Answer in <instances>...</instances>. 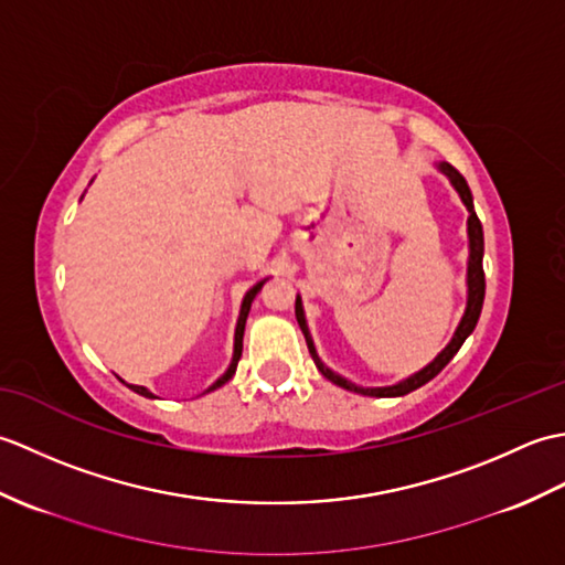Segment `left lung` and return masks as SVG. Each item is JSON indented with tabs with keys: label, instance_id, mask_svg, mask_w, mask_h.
Masks as SVG:
<instances>
[{
	"label": "left lung",
	"instance_id": "obj_1",
	"mask_svg": "<svg viewBox=\"0 0 565 565\" xmlns=\"http://www.w3.org/2000/svg\"><path fill=\"white\" fill-rule=\"evenodd\" d=\"M437 170L449 179L451 186L456 189V194H459L461 203L468 211V221H466V233H468V264H466V308H463V316L459 320V326H456L451 340L447 342V347L431 359L427 366H423L415 374H411L407 379L398 381V383H391V386H359V383L344 379L338 371H332L322 359L318 356L316 350V342H313V334H310L308 328V320H306V310H303V298L296 296V320L298 326H301L303 334H306V342H308V350L310 356H313V362L318 366V371L328 381H332L334 386L347 388V391H354V393H362V395H374V398H398V395H407L413 393L415 388L425 386L427 381L435 379L439 371L447 366L454 354L461 350V344L466 342L468 334L476 330V322L481 318V308H483V298H486V274H483V225L478 221L476 209H473V196H471V189H468L466 179L454 170L449 162H435Z\"/></svg>",
	"mask_w": 565,
	"mask_h": 565
}]
</instances>
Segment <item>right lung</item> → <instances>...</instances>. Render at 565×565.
Instances as JSON below:
<instances>
[{
  "instance_id": "add662e5",
  "label": "right lung",
  "mask_w": 565,
  "mask_h": 565,
  "mask_svg": "<svg viewBox=\"0 0 565 565\" xmlns=\"http://www.w3.org/2000/svg\"><path fill=\"white\" fill-rule=\"evenodd\" d=\"M267 284V279H262V281H257L255 286H252V289L245 294V298H243V303H239V316H237V322H235V340H233V359H231V364H227V369L223 371V376H218L215 379L211 386L203 391V393H211V391H215V388H221L223 383H227L231 381L233 376H235V369H237V362H239V356H243V334H245V322H247V316H249V308H252V301H255V296L262 291V286ZM124 381V379H121ZM126 383V381H124ZM126 386L130 388V391H136L138 395H146V398H158V395H154L150 388H146V386H134V383H126Z\"/></svg>"
}]
</instances>
